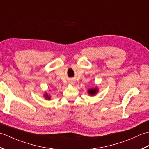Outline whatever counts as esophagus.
Returning a JSON list of instances; mask_svg holds the SVG:
<instances>
[{"label":"esophagus","instance_id":"34e87169","mask_svg":"<svg viewBox=\"0 0 149 149\" xmlns=\"http://www.w3.org/2000/svg\"><path fill=\"white\" fill-rule=\"evenodd\" d=\"M70 83H71V84H73V83H74V82L72 81V82H70Z\"/></svg>","mask_w":149,"mask_h":149}]
</instances>
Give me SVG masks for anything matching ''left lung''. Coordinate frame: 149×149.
Instances as JSON below:
<instances>
[{
    "instance_id": "left-lung-1",
    "label": "left lung",
    "mask_w": 149,
    "mask_h": 149,
    "mask_svg": "<svg viewBox=\"0 0 149 149\" xmlns=\"http://www.w3.org/2000/svg\"><path fill=\"white\" fill-rule=\"evenodd\" d=\"M98 92H99V88L97 87H95L94 88H91V89H89L88 90V93L90 96L95 95Z\"/></svg>"
}]
</instances>
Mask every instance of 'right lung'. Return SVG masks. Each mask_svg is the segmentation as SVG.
Wrapping results in <instances>:
<instances>
[{
    "label": "right lung",
    "instance_id": "obj_1",
    "mask_svg": "<svg viewBox=\"0 0 149 149\" xmlns=\"http://www.w3.org/2000/svg\"><path fill=\"white\" fill-rule=\"evenodd\" d=\"M44 97H45V99L47 100H50V98H51L50 97V95H49L47 93H45V94H44Z\"/></svg>",
    "mask_w": 149,
    "mask_h": 149
}]
</instances>
